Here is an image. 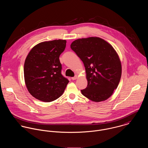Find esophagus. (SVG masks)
Returning <instances> with one entry per match:
<instances>
[{
	"label": "esophagus",
	"mask_w": 148,
	"mask_h": 148,
	"mask_svg": "<svg viewBox=\"0 0 148 148\" xmlns=\"http://www.w3.org/2000/svg\"><path fill=\"white\" fill-rule=\"evenodd\" d=\"M77 79V75H76V76H75L74 77H72V80H76Z\"/></svg>",
	"instance_id": "34e87169"
}]
</instances>
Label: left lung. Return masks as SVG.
I'll return each instance as SVG.
<instances>
[{
    "instance_id": "1",
    "label": "left lung",
    "mask_w": 148,
    "mask_h": 148,
    "mask_svg": "<svg viewBox=\"0 0 148 148\" xmlns=\"http://www.w3.org/2000/svg\"><path fill=\"white\" fill-rule=\"evenodd\" d=\"M71 49L84 64L88 85L82 93L100 102L108 99L116 89L121 76V64L113 47L97 37L77 39Z\"/></svg>"
}]
</instances>
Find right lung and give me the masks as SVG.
Returning <instances> with one entry per match:
<instances>
[{"label":"right lung","mask_w":148,"mask_h":148,"mask_svg":"<svg viewBox=\"0 0 148 148\" xmlns=\"http://www.w3.org/2000/svg\"><path fill=\"white\" fill-rule=\"evenodd\" d=\"M66 42L61 39L40 42L27 55L24 65L25 83L36 99L51 102L63 95L69 80L62 74L59 56Z\"/></svg>","instance_id":"right-lung-1"}]
</instances>
